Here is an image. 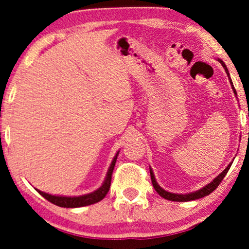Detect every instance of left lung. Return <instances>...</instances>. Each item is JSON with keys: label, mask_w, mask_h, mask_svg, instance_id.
Listing matches in <instances>:
<instances>
[{"label": "left lung", "mask_w": 249, "mask_h": 249, "mask_svg": "<svg viewBox=\"0 0 249 249\" xmlns=\"http://www.w3.org/2000/svg\"><path fill=\"white\" fill-rule=\"evenodd\" d=\"M219 61H220V60H219ZM220 63H222V66L224 67V69H225V71H226V73H228V76H230V75H229V70H228V68H226L225 63H224L223 61H220ZM230 81H231V79H230ZM231 84H233L232 82H231ZM232 89H233V91H234V93L237 94V92H235V89L233 88V85H232ZM231 165H232V164H230L229 166L226 167L225 170H224V171L222 172V173H220L219 176L217 177L216 179H214V180L213 181V182H210V183H209V185L205 186V187H203V188L199 189V190H197V192H195V193H190V194H186V195H182V194H172V193H168V192H166V190H164L162 188H160V187H159L158 183L156 182L155 176H153V172H152L151 168H150V176H151V181H152V186H153V188L156 189V192H157L158 194L161 196V197L166 198V199H168V201H174V202H187V201H194V199H197V198L204 197V196H207V195L211 194V193H213V190L216 189L217 187H218L219 183L222 182V180L224 179V178H225L226 173H228L229 170H230V167H231Z\"/></svg>", "instance_id": "1"}]
</instances>
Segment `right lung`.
I'll list each match as a JSON object with an SVG mask.
<instances>
[{
	"mask_svg": "<svg viewBox=\"0 0 249 249\" xmlns=\"http://www.w3.org/2000/svg\"><path fill=\"white\" fill-rule=\"evenodd\" d=\"M116 158H118V153H116V156L114 157V159H113L112 164H110V166L108 168L105 182L103 183V186H101L99 189H97L96 192L91 193V194H87L83 196H75V197H66V196H54V195L46 194V193L38 190L39 194L44 196V197L47 199V201H50L51 203L59 205V207H62V208H78V207H85V205L97 203V202L101 201V199L105 197L107 193H108L109 187H110V180H112V173H113V170H114Z\"/></svg>",
	"mask_w": 249,
	"mask_h": 249,
	"instance_id": "right-lung-1",
	"label": "right lung"
}]
</instances>
